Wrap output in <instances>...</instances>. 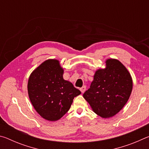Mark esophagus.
<instances>
[{
  "label": "esophagus",
  "instance_id": "obj_1",
  "mask_svg": "<svg viewBox=\"0 0 149 149\" xmlns=\"http://www.w3.org/2000/svg\"><path fill=\"white\" fill-rule=\"evenodd\" d=\"M79 89H80V91H81V92L82 93H84L85 92V89H86V87H85V85H84V86H83L82 87H81Z\"/></svg>",
  "mask_w": 149,
  "mask_h": 149
}]
</instances>
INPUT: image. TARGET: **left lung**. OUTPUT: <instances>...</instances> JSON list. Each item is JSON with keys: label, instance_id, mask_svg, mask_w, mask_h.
I'll return each instance as SVG.
<instances>
[{"label": "left lung", "instance_id": "8db88e82", "mask_svg": "<svg viewBox=\"0 0 149 149\" xmlns=\"http://www.w3.org/2000/svg\"><path fill=\"white\" fill-rule=\"evenodd\" d=\"M106 67L96 70L89 89L84 94L95 114L103 118L117 114L127 103L133 89L132 75L115 58L105 61Z\"/></svg>", "mask_w": 149, "mask_h": 149}]
</instances>
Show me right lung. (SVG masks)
I'll use <instances>...</instances> for the list:
<instances>
[{"instance_id": "add662e5", "label": "right lung", "mask_w": 149, "mask_h": 149, "mask_svg": "<svg viewBox=\"0 0 149 149\" xmlns=\"http://www.w3.org/2000/svg\"><path fill=\"white\" fill-rule=\"evenodd\" d=\"M64 72L58 60L48 59L31 72L27 83L33 107L42 118L50 122L60 120L69 110L74 97L81 94L63 78Z\"/></svg>"}]
</instances>
